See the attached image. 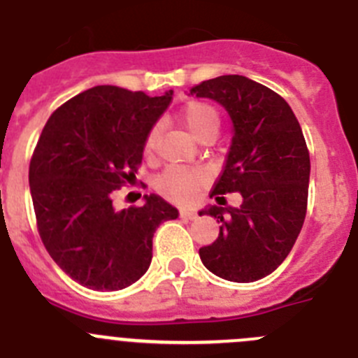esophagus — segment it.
<instances>
[{"mask_svg":"<svg viewBox=\"0 0 358 358\" xmlns=\"http://www.w3.org/2000/svg\"><path fill=\"white\" fill-rule=\"evenodd\" d=\"M179 215H181L182 218H186V220H194V218H197V211L195 210H181Z\"/></svg>","mask_w":358,"mask_h":358,"instance_id":"34e87169","label":"esophagus"}]
</instances>
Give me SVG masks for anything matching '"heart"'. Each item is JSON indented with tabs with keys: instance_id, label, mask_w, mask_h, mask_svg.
Instances as JSON below:
<instances>
[{
	"instance_id": "heart-1",
	"label": "heart",
	"mask_w": 358,
	"mask_h": 358,
	"mask_svg": "<svg viewBox=\"0 0 358 358\" xmlns=\"http://www.w3.org/2000/svg\"><path fill=\"white\" fill-rule=\"evenodd\" d=\"M181 123L186 131L194 136L197 141L215 138L220 127V116L217 109L206 102H189L181 110ZM157 143V129H152L145 140V156L150 157ZM206 181V176L201 170L195 169H170L159 177L157 188L169 199L176 202H189L195 197L202 185Z\"/></svg>"
}]
</instances>
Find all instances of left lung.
<instances>
[{"label":"left lung","instance_id":"left-lung-1","mask_svg":"<svg viewBox=\"0 0 358 358\" xmlns=\"http://www.w3.org/2000/svg\"><path fill=\"white\" fill-rule=\"evenodd\" d=\"M189 94L220 103L233 123L222 176L210 194L218 206L199 211L217 218L220 233L199 256L222 280H262L283 264L305 222L310 156L301 125L280 94L242 75L204 80ZM235 191L243 204L226 207L223 195Z\"/></svg>","mask_w":358,"mask_h":358}]
</instances>
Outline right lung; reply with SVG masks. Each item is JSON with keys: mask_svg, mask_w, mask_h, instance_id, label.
Listing matches in <instances>:
<instances>
[{"mask_svg": "<svg viewBox=\"0 0 358 358\" xmlns=\"http://www.w3.org/2000/svg\"><path fill=\"white\" fill-rule=\"evenodd\" d=\"M96 85L50 116L30 161V194L44 248L71 280L122 290L152 262V238L179 211L159 195L116 211L110 194L134 179L145 140L172 102Z\"/></svg>", "mask_w": 358, "mask_h": 358, "instance_id": "1", "label": "right lung"}]
</instances>
